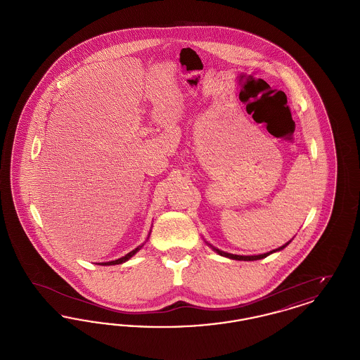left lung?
<instances>
[{"label": "left lung", "mask_w": 360, "mask_h": 360, "mask_svg": "<svg viewBox=\"0 0 360 360\" xmlns=\"http://www.w3.org/2000/svg\"><path fill=\"white\" fill-rule=\"evenodd\" d=\"M290 243V241H289ZM289 243H286L285 245H282V247H279V248H276V250H273V251H270V252H267V254H262V255H254V257H241V255H233V254H228V252H224V251H220V250H217V248H213L217 254H220L221 257H229V259H236V260H257V259H263V257H269L270 254H273L275 251H281V250H283Z\"/></svg>", "instance_id": "obj_1"}]
</instances>
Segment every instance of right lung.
Wrapping results in <instances>:
<instances>
[{"label": "right lung", "mask_w": 360, "mask_h": 360, "mask_svg": "<svg viewBox=\"0 0 360 360\" xmlns=\"http://www.w3.org/2000/svg\"><path fill=\"white\" fill-rule=\"evenodd\" d=\"M141 247V245H140ZM140 247H137L136 250H134V251H131L129 254H127L125 257H120V259H117V260H113V262H106V263H101L103 266H112V264H121V263H124V262H127L129 257H134L135 254H136L137 251L140 250Z\"/></svg>", "instance_id": "right-lung-1"}]
</instances>
